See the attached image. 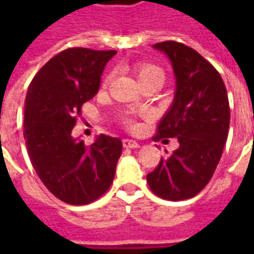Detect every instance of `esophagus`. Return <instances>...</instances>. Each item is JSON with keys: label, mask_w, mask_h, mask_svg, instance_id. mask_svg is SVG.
<instances>
[{"label": "esophagus", "mask_w": 254, "mask_h": 254, "mask_svg": "<svg viewBox=\"0 0 254 254\" xmlns=\"http://www.w3.org/2000/svg\"><path fill=\"white\" fill-rule=\"evenodd\" d=\"M122 145H124V148H138L137 141L129 140V138H124V140H122Z\"/></svg>", "instance_id": "1"}]
</instances>
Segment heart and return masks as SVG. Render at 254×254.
<instances>
[{
    "mask_svg": "<svg viewBox=\"0 0 254 254\" xmlns=\"http://www.w3.org/2000/svg\"><path fill=\"white\" fill-rule=\"evenodd\" d=\"M133 70H134V73H136V76H137L140 84L145 83V81H148V80H152V78H160V80H163V78H165V73H163V70H162L159 66L154 65V64L137 63V64H134ZM111 76H113V73L107 74V77H106V83H109V81H110ZM122 121H124V124H125L127 127H134V121H133L132 117L125 116L124 118H122Z\"/></svg>",
    "mask_w": 254,
    "mask_h": 254,
    "instance_id": "1",
    "label": "heart"
}]
</instances>
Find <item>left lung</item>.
Returning <instances> with one entry per match:
<instances>
[{"label":"left lung","instance_id":"obj_1","mask_svg":"<svg viewBox=\"0 0 254 254\" xmlns=\"http://www.w3.org/2000/svg\"><path fill=\"white\" fill-rule=\"evenodd\" d=\"M154 47L171 61L177 88L152 140L177 137L180 147L160 159L147 182L156 196L181 201L200 193L216 170L229 134V98L218 70L196 50L174 41Z\"/></svg>","mask_w":254,"mask_h":254}]
</instances>
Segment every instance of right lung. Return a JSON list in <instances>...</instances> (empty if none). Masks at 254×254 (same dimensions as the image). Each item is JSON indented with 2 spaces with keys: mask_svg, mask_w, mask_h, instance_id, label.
<instances>
[{
  "mask_svg": "<svg viewBox=\"0 0 254 254\" xmlns=\"http://www.w3.org/2000/svg\"><path fill=\"white\" fill-rule=\"evenodd\" d=\"M116 50L70 47L46 63L31 81L24 110L27 152L43 185L61 201L85 205L113 184L120 138L100 134L91 145L72 137L81 106L92 99Z\"/></svg>",
  "mask_w": 254,
  "mask_h": 254,
  "instance_id": "obj_1",
  "label": "right lung"
}]
</instances>
